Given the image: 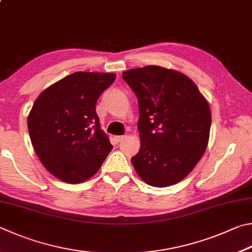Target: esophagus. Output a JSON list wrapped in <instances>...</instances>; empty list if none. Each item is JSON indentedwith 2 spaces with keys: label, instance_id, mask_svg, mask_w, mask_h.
<instances>
[{
  "label": "esophagus",
  "instance_id": "esophagus-1",
  "mask_svg": "<svg viewBox=\"0 0 252 252\" xmlns=\"http://www.w3.org/2000/svg\"><path fill=\"white\" fill-rule=\"evenodd\" d=\"M124 138H125V136H115V140H116V143H121Z\"/></svg>",
  "mask_w": 252,
  "mask_h": 252
}]
</instances>
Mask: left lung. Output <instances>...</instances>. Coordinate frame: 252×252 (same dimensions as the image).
<instances>
[{"label":"left lung","instance_id":"obj_1","mask_svg":"<svg viewBox=\"0 0 252 252\" xmlns=\"http://www.w3.org/2000/svg\"><path fill=\"white\" fill-rule=\"evenodd\" d=\"M138 99L140 149L131 158L145 183L167 187L183 180L204 155L209 140L208 101L190 78L149 65L123 73Z\"/></svg>","mask_w":252,"mask_h":252}]
</instances>
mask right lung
I'll return each instance as SVG.
<instances>
[{
  "label": "right lung",
  "instance_id": "right-lung-1",
  "mask_svg": "<svg viewBox=\"0 0 252 252\" xmlns=\"http://www.w3.org/2000/svg\"><path fill=\"white\" fill-rule=\"evenodd\" d=\"M115 78L113 73L76 72L35 100L28 117L31 142L43 166L62 182H85L113 149L100 129L96 103Z\"/></svg>",
  "mask_w": 252,
  "mask_h": 252
}]
</instances>
